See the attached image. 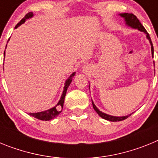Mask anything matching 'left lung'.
Masks as SVG:
<instances>
[{
    "instance_id": "8db88e82",
    "label": "left lung",
    "mask_w": 158,
    "mask_h": 158,
    "mask_svg": "<svg viewBox=\"0 0 158 158\" xmlns=\"http://www.w3.org/2000/svg\"><path fill=\"white\" fill-rule=\"evenodd\" d=\"M121 16L124 17V19H125V20H126V22H127V24L129 25V26H131V27H133V28L139 29V30L141 31H144L145 33H146V37L148 38V40H150V44H151L152 54H153V43H152V42H151V40H150V35H149V34L147 33V31H146V30L145 29V27H143L142 23H140V21L139 20V19L136 17V16L132 13H123V14H121ZM93 108H94V110L96 111V113H97V114H98V115L101 117V118H104V119H106V120L112 121V122L122 121V120H124V119H126V118H127L128 117L131 115H127V116H123V117L111 116V115H107V114H105V113H103L102 111H99L98 108H97V107L95 106V104H93Z\"/></svg>"
}]
</instances>
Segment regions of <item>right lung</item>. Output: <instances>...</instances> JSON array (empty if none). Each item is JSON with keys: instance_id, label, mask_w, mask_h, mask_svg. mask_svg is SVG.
I'll return each instance as SVG.
<instances>
[{"instance_id": "right-lung-1", "label": "right lung", "mask_w": 158, "mask_h": 158, "mask_svg": "<svg viewBox=\"0 0 158 158\" xmlns=\"http://www.w3.org/2000/svg\"><path fill=\"white\" fill-rule=\"evenodd\" d=\"M32 16H33V15H32L31 12H28V13L26 14L24 17H23V19H22L21 20H20V21L17 23V24H16V26L15 27V28H16L17 27H19V25H21L22 23H24L26 19H29V18L31 17ZM4 54H5V51ZM74 75H75V73H73L72 75H70V77H69L66 80V81H65V87H64V91H63V93H62V97H61L59 102H58V104H57L55 107H54L53 108H51V109L47 110V111H42V112L30 113L29 115H31V116H33V117H35V118H38V119H40V120H45V121L51 120V119H53L54 118H55V117L58 116L60 113L62 112V107H63L64 100H65V94H66L67 89H68V87H69V85H70L71 81H72L73 77V76H74Z\"/></svg>"}]
</instances>
